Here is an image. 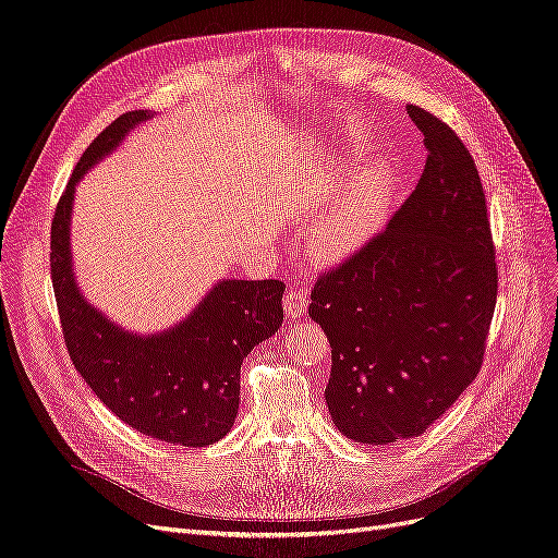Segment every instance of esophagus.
<instances>
[{
	"instance_id": "34e87169",
	"label": "esophagus",
	"mask_w": 558,
	"mask_h": 558,
	"mask_svg": "<svg viewBox=\"0 0 558 558\" xmlns=\"http://www.w3.org/2000/svg\"><path fill=\"white\" fill-rule=\"evenodd\" d=\"M282 305H284V317L287 319L303 317L305 307H307V290H305V287H294V290L287 292Z\"/></svg>"
}]
</instances>
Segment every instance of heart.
<instances>
[{"mask_svg":"<svg viewBox=\"0 0 558 558\" xmlns=\"http://www.w3.org/2000/svg\"><path fill=\"white\" fill-rule=\"evenodd\" d=\"M386 162H369L349 174L305 230L307 255L317 262H340L373 239L390 211L396 189Z\"/></svg>","mask_w":558,"mask_h":558,"instance_id":"b5f03b06","label":"heart"}]
</instances>
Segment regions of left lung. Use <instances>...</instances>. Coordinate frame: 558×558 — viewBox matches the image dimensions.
I'll list each match as a JSON object with an SVG mask.
<instances>
[{
    "instance_id": "obj_1",
    "label": "left lung",
    "mask_w": 558,
    "mask_h": 558,
    "mask_svg": "<svg viewBox=\"0 0 558 558\" xmlns=\"http://www.w3.org/2000/svg\"><path fill=\"white\" fill-rule=\"evenodd\" d=\"M425 170L388 227L319 276L311 315L331 342L326 404L347 439L421 437L483 365L497 262L483 183L462 140L418 106Z\"/></svg>"
}]
</instances>
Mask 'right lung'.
Segmentation results:
<instances>
[{
  "mask_svg": "<svg viewBox=\"0 0 558 558\" xmlns=\"http://www.w3.org/2000/svg\"><path fill=\"white\" fill-rule=\"evenodd\" d=\"M151 117L121 114L75 165L52 218V287L69 356L96 398L142 435L202 448L232 429L241 363L282 326L284 282L220 280L189 317L154 336L126 331L82 296L71 255L75 183Z\"/></svg>",
  "mask_w": 558,
  "mask_h": 558,
  "instance_id": "1",
  "label": "right lung"
}]
</instances>
